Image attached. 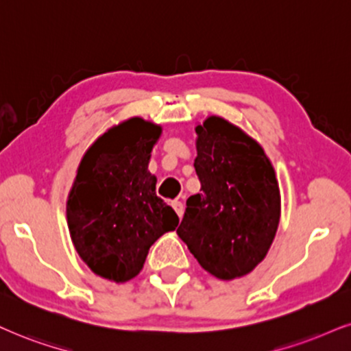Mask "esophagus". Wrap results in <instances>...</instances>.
<instances>
[{
  "label": "esophagus",
  "instance_id": "esophagus-1",
  "mask_svg": "<svg viewBox=\"0 0 351 351\" xmlns=\"http://www.w3.org/2000/svg\"><path fill=\"white\" fill-rule=\"evenodd\" d=\"M172 205V208L176 210V213H177V216H179V218H182V215H184V203L180 202V200H174L171 203Z\"/></svg>",
  "mask_w": 351,
  "mask_h": 351
}]
</instances>
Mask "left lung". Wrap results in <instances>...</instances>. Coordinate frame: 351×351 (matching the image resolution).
Returning <instances> with one entry per match:
<instances>
[{
  "label": "left lung",
  "instance_id": "1",
  "mask_svg": "<svg viewBox=\"0 0 351 351\" xmlns=\"http://www.w3.org/2000/svg\"><path fill=\"white\" fill-rule=\"evenodd\" d=\"M200 193L189 197L177 228L198 263L216 278L247 275L270 249L280 190L262 146L221 117L197 127Z\"/></svg>",
  "mask_w": 351,
  "mask_h": 351
}]
</instances>
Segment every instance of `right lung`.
<instances>
[{
  "instance_id": "right-lung-1",
  "label": "right lung",
  "mask_w": 351,
  "mask_h": 351,
  "mask_svg": "<svg viewBox=\"0 0 351 351\" xmlns=\"http://www.w3.org/2000/svg\"><path fill=\"white\" fill-rule=\"evenodd\" d=\"M161 127L133 117L86 151L68 197L71 239L94 274L117 281L140 274L149 247L179 216L156 195L148 172Z\"/></svg>"
}]
</instances>
